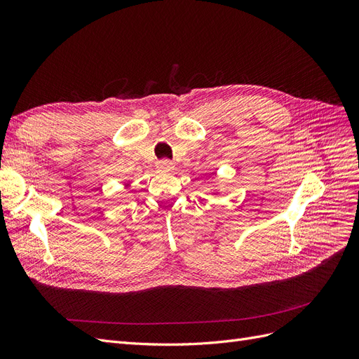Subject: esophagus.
<instances>
[{
  "label": "esophagus",
  "mask_w": 359,
  "mask_h": 359,
  "mask_svg": "<svg viewBox=\"0 0 359 359\" xmlns=\"http://www.w3.org/2000/svg\"><path fill=\"white\" fill-rule=\"evenodd\" d=\"M158 169L161 170H172L173 169V163L168 158H163L158 161Z\"/></svg>",
  "instance_id": "1"
}]
</instances>
